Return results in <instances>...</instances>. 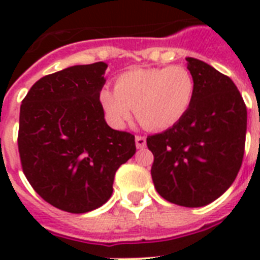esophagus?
<instances>
[{
	"mask_svg": "<svg viewBox=\"0 0 260 260\" xmlns=\"http://www.w3.org/2000/svg\"><path fill=\"white\" fill-rule=\"evenodd\" d=\"M135 142H136V147H138V148H144V147H146V138H144V136L138 135V136L135 138Z\"/></svg>",
	"mask_w": 260,
	"mask_h": 260,
	"instance_id": "esophagus-1",
	"label": "esophagus"
}]
</instances>
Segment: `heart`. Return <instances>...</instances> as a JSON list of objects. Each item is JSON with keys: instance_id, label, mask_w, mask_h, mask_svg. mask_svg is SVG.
Listing matches in <instances>:
<instances>
[{"instance_id": "heart-1", "label": "heart", "mask_w": 260, "mask_h": 260, "mask_svg": "<svg viewBox=\"0 0 260 260\" xmlns=\"http://www.w3.org/2000/svg\"><path fill=\"white\" fill-rule=\"evenodd\" d=\"M196 81L183 66L135 69L118 75L114 90L100 93L110 122L122 126L135 109L139 122L151 131L171 128L189 110Z\"/></svg>"}]
</instances>
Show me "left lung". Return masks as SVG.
<instances>
[{
    "label": "left lung",
    "mask_w": 260,
    "mask_h": 260,
    "mask_svg": "<svg viewBox=\"0 0 260 260\" xmlns=\"http://www.w3.org/2000/svg\"><path fill=\"white\" fill-rule=\"evenodd\" d=\"M196 93L187 113L162 134L147 138L154 155L151 175L165 200L186 208L218 198L242 167L247 108L232 79L187 58Z\"/></svg>",
    "instance_id": "obj_1"
}]
</instances>
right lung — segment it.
Listing matches in <instances>:
<instances>
[{
	"label": "right lung",
	"mask_w": 260,
	"mask_h": 260,
	"mask_svg": "<svg viewBox=\"0 0 260 260\" xmlns=\"http://www.w3.org/2000/svg\"><path fill=\"white\" fill-rule=\"evenodd\" d=\"M106 67L97 62L46 75L20 108L22 171L44 201L70 213L105 204L116 171L136 152L134 135L112 129L104 118Z\"/></svg>",
	"instance_id": "1"
}]
</instances>
